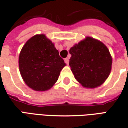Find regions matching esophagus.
<instances>
[{"label":"esophagus","mask_w":128,"mask_h":128,"mask_svg":"<svg viewBox=\"0 0 128 128\" xmlns=\"http://www.w3.org/2000/svg\"><path fill=\"white\" fill-rule=\"evenodd\" d=\"M65 63H66V64H67V65H68V64H69V58H65Z\"/></svg>","instance_id":"esophagus-1"}]
</instances>
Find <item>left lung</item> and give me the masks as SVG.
<instances>
[{"label": "left lung", "mask_w": 128, "mask_h": 128, "mask_svg": "<svg viewBox=\"0 0 128 128\" xmlns=\"http://www.w3.org/2000/svg\"><path fill=\"white\" fill-rule=\"evenodd\" d=\"M69 53L70 70L83 87L94 88L108 78L112 69V58L102 42L86 37L70 48Z\"/></svg>", "instance_id": "8db88e82"}]
</instances>
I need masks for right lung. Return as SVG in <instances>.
I'll use <instances>...</instances> for the list:
<instances>
[{"mask_svg":"<svg viewBox=\"0 0 128 128\" xmlns=\"http://www.w3.org/2000/svg\"><path fill=\"white\" fill-rule=\"evenodd\" d=\"M18 64L24 82L36 91L50 89L66 65L54 43L45 34H36L26 42Z\"/></svg>","mask_w":128,"mask_h":128,"instance_id":"1","label":"right lung"}]
</instances>
